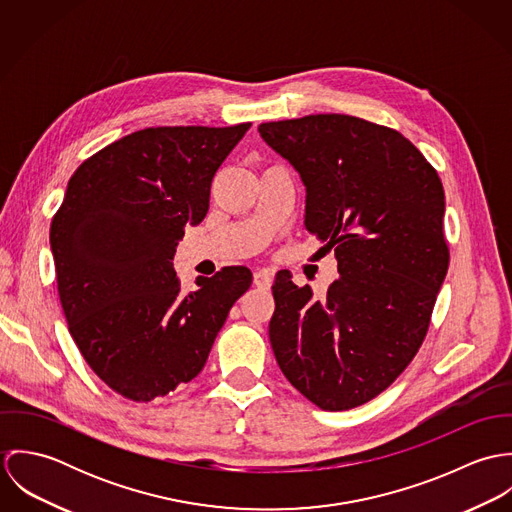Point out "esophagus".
Returning a JSON list of instances; mask_svg holds the SVG:
<instances>
[{
    "mask_svg": "<svg viewBox=\"0 0 512 512\" xmlns=\"http://www.w3.org/2000/svg\"><path fill=\"white\" fill-rule=\"evenodd\" d=\"M254 286L260 288V290H270V286H272V276H270L268 272H264V270L254 272Z\"/></svg>",
    "mask_w": 512,
    "mask_h": 512,
    "instance_id": "esophagus-1",
    "label": "esophagus"
}]
</instances>
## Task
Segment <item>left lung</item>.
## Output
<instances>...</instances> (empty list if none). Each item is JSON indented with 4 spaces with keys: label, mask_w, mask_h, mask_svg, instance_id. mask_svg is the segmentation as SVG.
I'll list each match as a JSON object with an SVG mask.
<instances>
[{
    "label": "left lung",
    "mask_w": 512,
    "mask_h": 512,
    "mask_svg": "<svg viewBox=\"0 0 512 512\" xmlns=\"http://www.w3.org/2000/svg\"><path fill=\"white\" fill-rule=\"evenodd\" d=\"M307 187L305 228L335 248L339 280L323 297L280 272L270 343L309 402L363 406L420 351L449 266L443 185L400 132L347 114L260 124Z\"/></svg>",
    "instance_id": "8db88e82"
}]
</instances>
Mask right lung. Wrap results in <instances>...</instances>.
Wrapping results in <instances>:
<instances>
[{
	"label": "right lung",
	"mask_w": 512,
	"mask_h": 512,
	"mask_svg": "<svg viewBox=\"0 0 512 512\" xmlns=\"http://www.w3.org/2000/svg\"><path fill=\"white\" fill-rule=\"evenodd\" d=\"M248 128L159 126L112 142L78 165L53 217L69 331L94 374L128 400L151 402L193 380L252 286L246 266H226L199 278L197 292H181L171 264Z\"/></svg>",
	"instance_id": "1"
}]
</instances>
